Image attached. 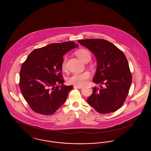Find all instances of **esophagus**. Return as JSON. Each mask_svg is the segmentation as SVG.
<instances>
[{
	"label": "esophagus",
	"mask_w": 151,
	"mask_h": 151,
	"mask_svg": "<svg viewBox=\"0 0 151 151\" xmlns=\"http://www.w3.org/2000/svg\"><path fill=\"white\" fill-rule=\"evenodd\" d=\"M83 87V86H74V88H79V89H81Z\"/></svg>",
	"instance_id": "esophagus-1"
}]
</instances>
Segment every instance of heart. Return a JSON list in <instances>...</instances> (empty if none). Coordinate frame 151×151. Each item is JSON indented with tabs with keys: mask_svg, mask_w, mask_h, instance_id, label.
I'll return each instance as SVG.
<instances>
[{
	"mask_svg": "<svg viewBox=\"0 0 151 151\" xmlns=\"http://www.w3.org/2000/svg\"><path fill=\"white\" fill-rule=\"evenodd\" d=\"M76 54L78 58L83 62L90 61L91 58V54L90 52L86 49H80L76 52ZM67 58L64 57L61 64V68L63 70L66 69ZM90 77V73L88 71H84L81 73H73L70 76L67 81L70 84L76 86H83L86 84Z\"/></svg>",
	"mask_w": 151,
	"mask_h": 151,
	"instance_id": "b5f03b06",
	"label": "heart"
}]
</instances>
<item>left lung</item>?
Listing matches in <instances>:
<instances>
[{"mask_svg":"<svg viewBox=\"0 0 151 151\" xmlns=\"http://www.w3.org/2000/svg\"><path fill=\"white\" fill-rule=\"evenodd\" d=\"M78 42L94 54L97 63L93 81L100 84V88H93L87 102L101 114L115 112L122 106L132 83L127 57L114 45L104 39H85Z\"/></svg>","mask_w":151,"mask_h":151,"instance_id":"left-lung-1","label":"left lung"}]
</instances>
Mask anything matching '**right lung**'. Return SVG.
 Returning a JSON list of instances; mask_svg holds the SVG:
<instances>
[{"mask_svg": "<svg viewBox=\"0 0 151 151\" xmlns=\"http://www.w3.org/2000/svg\"><path fill=\"white\" fill-rule=\"evenodd\" d=\"M78 47L74 42L51 43L34 50L23 63L19 86L33 111L51 115L65 102L73 86L63 84V55Z\"/></svg>", "mask_w": 151, "mask_h": 151, "instance_id": "add662e5", "label": "right lung"}]
</instances>
